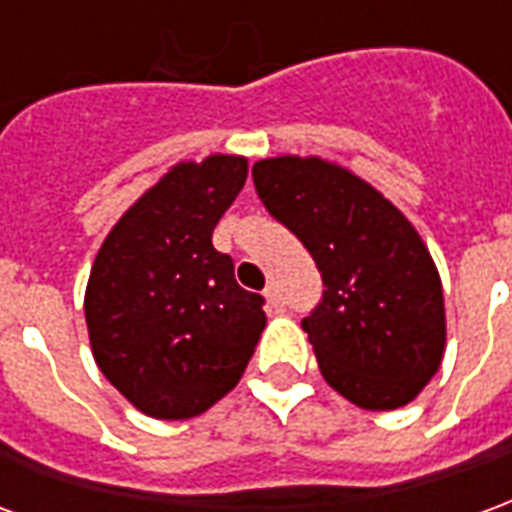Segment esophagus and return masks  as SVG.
<instances>
[{
  "label": "esophagus",
  "mask_w": 512,
  "mask_h": 512,
  "mask_svg": "<svg viewBox=\"0 0 512 512\" xmlns=\"http://www.w3.org/2000/svg\"><path fill=\"white\" fill-rule=\"evenodd\" d=\"M266 301L271 304V310L282 312L285 310V299H282V290L277 288V285H268L266 288Z\"/></svg>",
  "instance_id": "esophagus-1"
}]
</instances>
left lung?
I'll return each instance as SVG.
<instances>
[{
  "label": "left lung",
  "mask_w": 512,
  "mask_h": 512,
  "mask_svg": "<svg viewBox=\"0 0 512 512\" xmlns=\"http://www.w3.org/2000/svg\"><path fill=\"white\" fill-rule=\"evenodd\" d=\"M252 178L321 271L323 299L301 329L326 384L367 411L411 403L447 340L439 271L417 230L381 191L323 158H263Z\"/></svg>",
  "instance_id": "8db88e82"
}]
</instances>
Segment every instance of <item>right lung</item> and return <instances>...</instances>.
<instances>
[{
    "instance_id": "add662e5",
    "label": "right lung",
    "mask_w": 512,
    "mask_h": 512,
    "mask_svg": "<svg viewBox=\"0 0 512 512\" xmlns=\"http://www.w3.org/2000/svg\"><path fill=\"white\" fill-rule=\"evenodd\" d=\"M246 183L244 156L180 161L128 208L95 255L84 318L95 365L128 403L189 419L244 376L263 296L235 282L213 227Z\"/></svg>"
}]
</instances>
